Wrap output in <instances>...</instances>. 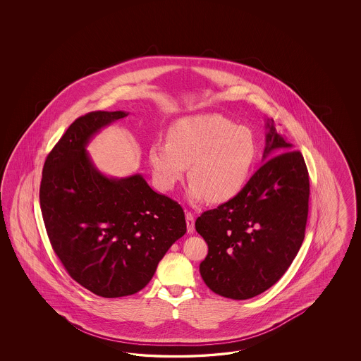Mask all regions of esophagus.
<instances>
[{"label": "esophagus", "instance_id": "1", "mask_svg": "<svg viewBox=\"0 0 361 361\" xmlns=\"http://www.w3.org/2000/svg\"><path fill=\"white\" fill-rule=\"evenodd\" d=\"M185 219L188 233H189V234H192V233L195 231V217H193V214H192L190 212H186Z\"/></svg>", "mask_w": 361, "mask_h": 361}]
</instances>
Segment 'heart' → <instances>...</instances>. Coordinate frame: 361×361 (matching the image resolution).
<instances>
[{
	"label": "heart",
	"instance_id": "heart-1",
	"mask_svg": "<svg viewBox=\"0 0 361 361\" xmlns=\"http://www.w3.org/2000/svg\"><path fill=\"white\" fill-rule=\"evenodd\" d=\"M166 139L148 149L154 181L161 190H173L189 165L188 197L193 204L208 198L221 204L238 196L258 159L252 132L216 112L178 119Z\"/></svg>",
	"mask_w": 361,
	"mask_h": 361
}]
</instances>
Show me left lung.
Wrapping results in <instances>:
<instances>
[{"label": "left lung", "mask_w": 361, "mask_h": 361, "mask_svg": "<svg viewBox=\"0 0 361 361\" xmlns=\"http://www.w3.org/2000/svg\"><path fill=\"white\" fill-rule=\"evenodd\" d=\"M263 164L240 195L196 221L208 243L200 274L209 288L245 300L276 283L299 252L306 231L310 180L294 145L266 121Z\"/></svg>", "instance_id": "8db88e82"}]
</instances>
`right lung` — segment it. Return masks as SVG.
<instances>
[{"instance_id": "add662e5", "label": "right lung", "mask_w": 361, "mask_h": 361, "mask_svg": "<svg viewBox=\"0 0 361 361\" xmlns=\"http://www.w3.org/2000/svg\"><path fill=\"white\" fill-rule=\"evenodd\" d=\"M126 111L78 118L49 153L39 201L55 254L78 283L103 298L140 291L165 252L186 233L183 208L140 173L109 177L86 147Z\"/></svg>"}]
</instances>
